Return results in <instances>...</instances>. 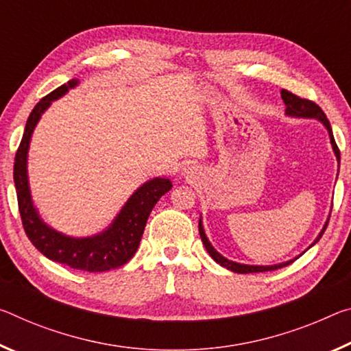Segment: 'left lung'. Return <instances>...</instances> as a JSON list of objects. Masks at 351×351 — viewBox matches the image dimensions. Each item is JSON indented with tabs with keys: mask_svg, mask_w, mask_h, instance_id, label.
<instances>
[{
	"mask_svg": "<svg viewBox=\"0 0 351 351\" xmlns=\"http://www.w3.org/2000/svg\"><path fill=\"white\" fill-rule=\"evenodd\" d=\"M281 97H282V99H285L286 114L287 115L306 117V119H317V120H320L322 123L326 126L328 132H330L331 145H332V149H335V153H336V158H337V160H341V152H339V148L336 145L335 136H332L331 125H330V121H328L324 110L320 109V106L315 104L314 101H311V99H306V98L298 97V95H295V93L286 90V88H282V90H281ZM326 226H328V221H326V225L324 226V230H322V232L319 234V237H317L315 241H314V243L319 242V239L325 232ZM198 230H199V236H202V241L204 243V247H206V250H208V253L210 254V258H213L217 264H220L221 267H225V269L231 270V271H236V274H258V271H270V270L281 269V267H286V265H289L291 263H293V261H287V263H282V264H278V265H245V264L232 263V261L226 259L221 254L217 253L215 250H214V247L210 245L209 241H208V237H206V234H204L202 220H199V223H198ZM314 243H313V245H314ZM313 245H311V247H313Z\"/></svg>",
	"mask_w": 351,
	"mask_h": 351,
	"instance_id": "8db88e82",
	"label": "left lung"
}]
</instances>
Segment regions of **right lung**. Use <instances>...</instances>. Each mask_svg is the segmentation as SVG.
I'll return each mask as SVG.
<instances>
[{
    "instance_id": "right-lung-1",
    "label": "right lung",
    "mask_w": 351,
    "mask_h": 351,
    "mask_svg": "<svg viewBox=\"0 0 351 351\" xmlns=\"http://www.w3.org/2000/svg\"><path fill=\"white\" fill-rule=\"evenodd\" d=\"M77 84L76 80H71L53 90L49 95L43 97L36 104L32 112L27 117L23 137L20 147L16 149L14 162V182L19 199V210L23 223L25 232L38 252L45 254L54 263L69 265L70 269L84 271H108L121 267L130 261L137 252L138 243L145 230L149 213L159 198L165 195L171 189V181L165 178H154L141 189L132 193L128 199L121 213L117 215L108 231L101 234L73 239L62 236L60 232L48 228L38 217L31 202L29 186H27L26 158L29 148L31 134L34 131L38 119L53 99L62 97L69 88Z\"/></svg>"
}]
</instances>
